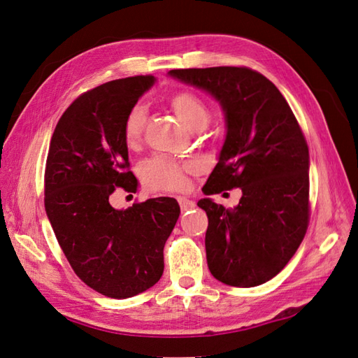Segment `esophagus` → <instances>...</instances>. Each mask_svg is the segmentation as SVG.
I'll list each match as a JSON object with an SVG mask.
<instances>
[{"instance_id":"34e87169","label":"esophagus","mask_w":358,"mask_h":358,"mask_svg":"<svg viewBox=\"0 0 358 358\" xmlns=\"http://www.w3.org/2000/svg\"><path fill=\"white\" fill-rule=\"evenodd\" d=\"M177 199H178V204H180V207H181V212H187V210H192V208L195 207L194 201H190V199L186 198V196H178Z\"/></svg>"}]
</instances>
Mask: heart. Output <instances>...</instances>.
Returning <instances> with one entry per match:
<instances>
[{
    "instance_id": "obj_1",
    "label": "heart",
    "mask_w": 358,
    "mask_h": 358,
    "mask_svg": "<svg viewBox=\"0 0 358 358\" xmlns=\"http://www.w3.org/2000/svg\"><path fill=\"white\" fill-rule=\"evenodd\" d=\"M176 110L189 130L204 128L210 119L206 103L192 92H180L171 99ZM146 124V108L143 104H134L125 116L124 136L127 143L133 146L141 141ZM196 164L192 162H178L166 155H154L142 162L141 176L146 186L152 190H181L187 186V173L195 172Z\"/></svg>"
}]
</instances>
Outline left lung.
<instances>
[{
  "label": "left lung",
  "instance_id": "1",
  "mask_svg": "<svg viewBox=\"0 0 358 358\" xmlns=\"http://www.w3.org/2000/svg\"><path fill=\"white\" fill-rule=\"evenodd\" d=\"M168 74L206 90L225 116V141L204 194L242 189L234 208L198 201L208 217V269L228 286H259L282 271L307 231L306 137L281 92L257 71L216 66Z\"/></svg>",
  "mask_w": 358,
  "mask_h": 358
}]
</instances>
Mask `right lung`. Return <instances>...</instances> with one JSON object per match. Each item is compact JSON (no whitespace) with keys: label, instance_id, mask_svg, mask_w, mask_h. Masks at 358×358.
I'll return each mask as SVG.
<instances>
[{"label":"right lung","instance_id":"1","mask_svg":"<svg viewBox=\"0 0 358 358\" xmlns=\"http://www.w3.org/2000/svg\"><path fill=\"white\" fill-rule=\"evenodd\" d=\"M155 83L137 76L80 95L52 133L45 168V210L71 268L104 296L148 290L164 269L163 248L180 216L177 199L160 196L116 210V187L137 190L124 136L125 116Z\"/></svg>","mask_w":358,"mask_h":358}]
</instances>
